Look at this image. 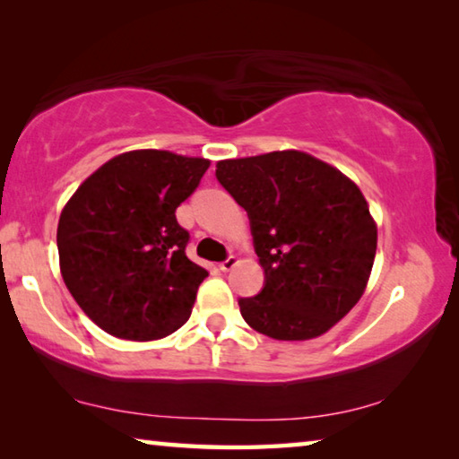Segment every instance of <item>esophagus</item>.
Listing matches in <instances>:
<instances>
[{
  "instance_id": "esophagus-1",
  "label": "esophagus",
  "mask_w": 459,
  "mask_h": 459,
  "mask_svg": "<svg viewBox=\"0 0 459 459\" xmlns=\"http://www.w3.org/2000/svg\"><path fill=\"white\" fill-rule=\"evenodd\" d=\"M237 265H238V257H235V255H230L227 261L221 263V269L222 271H230V269H235Z\"/></svg>"
}]
</instances>
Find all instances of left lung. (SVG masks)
Here are the masks:
<instances>
[{
  "instance_id": "1",
  "label": "left lung",
  "mask_w": 459,
  "mask_h": 459,
  "mask_svg": "<svg viewBox=\"0 0 459 459\" xmlns=\"http://www.w3.org/2000/svg\"><path fill=\"white\" fill-rule=\"evenodd\" d=\"M216 178L251 221L265 287L238 299L273 340L322 336L359 304L377 255V222L359 186L306 152L221 160Z\"/></svg>"
}]
</instances>
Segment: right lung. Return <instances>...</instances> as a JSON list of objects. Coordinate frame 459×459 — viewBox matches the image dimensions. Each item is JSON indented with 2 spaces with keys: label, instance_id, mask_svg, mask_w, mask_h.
<instances>
[{
  "label": "right lung",
  "instance_id": "right-lung-1",
  "mask_svg": "<svg viewBox=\"0 0 459 459\" xmlns=\"http://www.w3.org/2000/svg\"><path fill=\"white\" fill-rule=\"evenodd\" d=\"M211 160L166 150L115 155L62 208L60 273L76 304L121 340L166 338L188 322L208 271L186 257L176 208Z\"/></svg>",
  "mask_w": 459,
  "mask_h": 459
}]
</instances>
